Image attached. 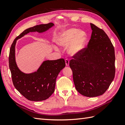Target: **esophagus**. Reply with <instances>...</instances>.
I'll list each match as a JSON object with an SVG mask.
<instances>
[{"label":"esophagus","instance_id":"esophagus-1","mask_svg":"<svg viewBox=\"0 0 125 125\" xmlns=\"http://www.w3.org/2000/svg\"><path fill=\"white\" fill-rule=\"evenodd\" d=\"M65 62H66V65L67 66H69V60L68 59H65Z\"/></svg>","mask_w":125,"mask_h":125}]
</instances>
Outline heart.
<instances>
[{"instance_id":"obj_1","label":"heart","mask_w":125,"mask_h":125,"mask_svg":"<svg viewBox=\"0 0 125 125\" xmlns=\"http://www.w3.org/2000/svg\"><path fill=\"white\" fill-rule=\"evenodd\" d=\"M85 37L83 34L76 29H70L61 33L57 42L60 46L67 47L69 53L75 55L79 53L84 46Z\"/></svg>"}]
</instances>
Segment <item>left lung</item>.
<instances>
[{
	"label": "left lung",
	"mask_w": 125,
	"mask_h": 125,
	"mask_svg": "<svg viewBox=\"0 0 125 125\" xmlns=\"http://www.w3.org/2000/svg\"><path fill=\"white\" fill-rule=\"evenodd\" d=\"M92 32L87 46L69 62L75 89L82 95L95 97L103 94L114 80V46L104 30L90 23Z\"/></svg>",
	"instance_id": "obj_1"
}]
</instances>
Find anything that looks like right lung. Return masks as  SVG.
<instances>
[{"label": "right lung", "mask_w": 125, "mask_h": 125, "mask_svg": "<svg viewBox=\"0 0 125 125\" xmlns=\"http://www.w3.org/2000/svg\"><path fill=\"white\" fill-rule=\"evenodd\" d=\"M54 25L52 23L37 25L25 30L13 41L10 49L9 66L13 84L19 92L26 99L41 101L47 99L54 92L56 78L60 71L66 66L63 58L46 60L37 71L30 74L21 72L15 60L16 41L31 32H43Z\"/></svg>", "instance_id": "1"}]
</instances>
